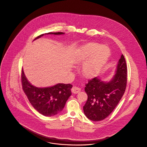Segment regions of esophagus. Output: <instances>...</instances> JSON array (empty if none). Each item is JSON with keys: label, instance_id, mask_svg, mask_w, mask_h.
<instances>
[{"label": "esophagus", "instance_id": "1", "mask_svg": "<svg viewBox=\"0 0 147 147\" xmlns=\"http://www.w3.org/2000/svg\"><path fill=\"white\" fill-rule=\"evenodd\" d=\"M81 90L80 88L76 86H74L72 88H71V92L74 93V94H77L78 93H79V92Z\"/></svg>", "mask_w": 147, "mask_h": 147}]
</instances>
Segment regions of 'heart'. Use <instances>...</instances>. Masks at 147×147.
Wrapping results in <instances>:
<instances>
[{
  "label": "heart",
  "mask_w": 147,
  "mask_h": 147,
  "mask_svg": "<svg viewBox=\"0 0 147 147\" xmlns=\"http://www.w3.org/2000/svg\"><path fill=\"white\" fill-rule=\"evenodd\" d=\"M110 54V49L106 46L90 43L83 46L77 50L75 59L83 63V73L88 77L97 75L106 63Z\"/></svg>",
  "instance_id": "1"
}]
</instances>
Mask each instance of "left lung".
I'll return each mask as SVG.
<instances>
[{"label":"left lung","instance_id":"8db88e82","mask_svg":"<svg viewBox=\"0 0 147 147\" xmlns=\"http://www.w3.org/2000/svg\"><path fill=\"white\" fill-rule=\"evenodd\" d=\"M111 79L103 81L95 77L88 82L84 90L88 99L83 111L88 119L101 121L113 111L124 93L127 82V67L124 55L120 57Z\"/></svg>","mask_w":147,"mask_h":147}]
</instances>
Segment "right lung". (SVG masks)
Returning <instances> with one entry per match:
<instances>
[{"mask_svg": "<svg viewBox=\"0 0 147 147\" xmlns=\"http://www.w3.org/2000/svg\"><path fill=\"white\" fill-rule=\"evenodd\" d=\"M64 34V32H49L37 37V40L44 34ZM23 90L34 109L45 116H53L60 113L64 109L68 98L71 94L70 84L57 83L48 87H37L27 79L22 70Z\"/></svg>", "mask_w": 147, "mask_h": 147, "instance_id": "right-lung-1", "label": "right lung"}]
</instances>
